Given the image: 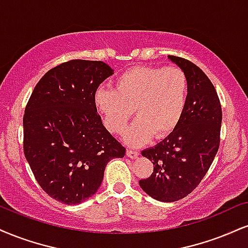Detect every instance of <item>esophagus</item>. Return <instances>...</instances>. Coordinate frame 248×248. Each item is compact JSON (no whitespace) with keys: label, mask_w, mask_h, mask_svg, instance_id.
I'll return each instance as SVG.
<instances>
[{"label":"esophagus","mask_w":248,"mask_h":248,"mask_svg":"<svg viewBox=\"0 0 248 248\" xmlns=\"http://www.w3.org/2000/svg\"><path fill=\"white\" fill-rule=\"evenodd\" d=\"M126 154H127V156L129 157V158H137V156H139L140 155V153L137 150H132V149H127V151H126Z\"/></svg>","instance_id":"1"}]
</instances>
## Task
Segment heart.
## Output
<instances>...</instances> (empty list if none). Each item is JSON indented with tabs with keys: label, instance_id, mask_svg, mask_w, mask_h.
Masks as SVG:
<instances>
[{
	"label": "heart",
	"instance_id": "obj_1",
	"mask_svg": "<svg viewBox=\"0 0 248 248\" xmlns=\"http://www.w3.org/2000/svg\"><path fill=\"white\" fill-rule=\"evenodd\" d=\"M188 97V79L178 67H135L115 80L114 90L99 88L94 106L109 132L121 134L135 112L137 120L124 133L130 145L151 136L170 135L183 118Z\"/></svg>",
	"mask_w": 248,
	"mask_h": 248
}]
</instances>
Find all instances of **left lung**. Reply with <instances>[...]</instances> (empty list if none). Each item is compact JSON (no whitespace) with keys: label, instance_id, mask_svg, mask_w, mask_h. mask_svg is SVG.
Segmentation results:
<instances>
[{"label":"left lung","instance_id":"left-lung-1","mask_svg":"<svg viewBox=\"0 0 248 248\" xmlns=\"http://www.w3.org/2000/svg\"><path fill=\"white\" fill-rule=\"evenodd\" d=\"M188 79V97L180 122L156 147L142 156L154 164V171L140 186L158 201L174 202L192 193L213 163L220 142L222 107L216 89L196 64L169 55Z\"/></svg>","mask_w":248,"mask_h":248}]
</instances>
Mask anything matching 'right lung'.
Instances as JSON below:
<instances>
[{
	"mask_svg": "<svg viewBox=\"0 0 248 248\" xmlns=\"http://www.w3.org/2000/svg\"><path fill=\"white\" fill-rule=\"evenodd\" d=\"M112 74L103 61L70 60L47 71L26 104L24 155L41 188L64 204L91 198L107 163L126 154L104 127L93 101Z\"/></svg>",
	"mask_w": 248,
	"mask_h": 248,
	"instance_id": "add662e5",
	"label": "right lung"
}]
</instances>
